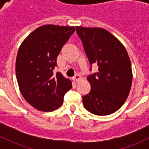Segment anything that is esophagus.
I'll use <instances>...</instances> for the list:
<instances>
[{"label":"esophagus","instance_id":"obj_1","mask_svg":"<svg viewBox=\"0 0 149 149\" xmlns=\"http://www.w3.org/2000/svg\"><path fill=\"white\" fill-rule=\"evenodd\" d=\"M81 77L79 74H76V75L74 76L73 77V81H74V82H78L79 81H81Z\"/></svg>","mask_w":149,"mask_h":149}]
</instances>
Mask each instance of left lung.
Segmentation results:
<instances>
[{
	"mask_svg": "<svg viewBox=\"0 0 149 149\" xmlns=\"http://www.w3.org/2000/svg\"><path fill=\"white\" fill-rule=\"evenodd\" d=\"M90 65L98 72L87 77L91 90L83 104L91 113L107 116L124 104L131 88V63L125 46L109 31L101 27L76 26Z\"/></svg>",
	"mask_w": 149,
	"mask_h": 149,
	"instance_id": "1",
	"label": "left lung"
}]
</instances>
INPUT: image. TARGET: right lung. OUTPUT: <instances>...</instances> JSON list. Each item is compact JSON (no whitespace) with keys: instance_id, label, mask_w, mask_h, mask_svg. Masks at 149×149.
<instances>
[{"instance_id":"obj_1","label":"right lung","mask_w":149,"mask_h":149,"mask_svg":"<svg viewBox=\"0 0 149 149\" xmlns=\"http://www.w3.org/2000/svg\"><path fill=\"white\" fill-rule=\"evenodd\" d=\"M75 31L74 27L45 24L30 33L21 44L15 74L24 99L36 110L51 112L63 103L72 81L53 70L63 46Z\"/></svg>"}]
</instances>
